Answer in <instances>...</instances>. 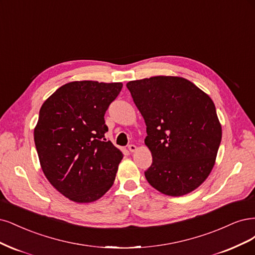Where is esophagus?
I'll return each instance as SVG.
<instances>
[{
	"mask_svg": "<svg viewBox=\"0 0 255 255\" xmlns=\"http://www.w3.org/2000/svg\"><path fill=\"white\" fill-rule=\"evenodd\" d=\"M128 149L130 152H134L136 150V146L134 144H130L128 145Z\"/></svg>",
	"mask_w": 255,
	"mask_h": 255,
	"instance_id": "obj_1",
	"label": "esophagus"
}]
</instances>
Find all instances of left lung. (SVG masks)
<instances>
[{"mask_svg": "<svg viewBox=\"0 0 255 255\" xmlns=\"http://www.w3.org/2000/svg\"><path fill=\"white\" fill-rule=\"evenodd\" d=\"M127 88L146 124L145 144L152 155L147 181L168 196L193 192L209 177L221 142L214 103L177 76L129 81Z\"/></svg>", "mask_w": 255, "mask_h": 255, "instance_id": "8db88e82", "label": "left lung"}]
</instances>
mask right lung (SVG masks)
Wrapping results in <instances>:
<instances>
[{
    "mask_svg": "<svg viewBox=\"0 0 255 255\" xmlns=\"http://www.w3.org/2000/svg\"><path fill=\"white\" fill-rule=\"evenodd\" d=\"M122 83L92 80L65 84L41 107L34 130L41 168L70 200L93 202L110 190L122 151L105 138V113Z\"/></svg>",
    "mask_w": 255,
    "mask_h": 255,
    "instance_id": "obj_1",
    "label": "right lung"
}]
</instances>
